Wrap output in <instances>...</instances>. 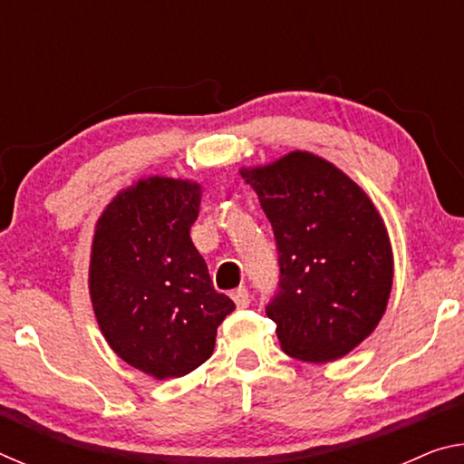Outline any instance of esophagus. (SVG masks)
Here are the masks:
<instances>
[{
	"mask_svg": "<svg viewBox=\"0 0 464 464\" xmlns=\"http://www.w3.org/2000/svg\"><path fill=\"white\" fill-rule=\"evenodd\" d=\"M231 298L235 301V304H237V309H247L249 307V293H247V288L246 286H239V288H235L233 293H231Z\"/></svg>",
	"mask_w": 464,
	"mask_h": 464,
	"instance_id": "esophagus-1",
	"label": "esophagus"
}]
</instances>
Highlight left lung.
Masks as SVG:
<instances>
[{"label":"left lung","instance_id":"obj_1","mask_svg":"<svg viewBox=\"0 0 464 464\" xmlns=\"http://www.w3.org/2000/svg\"><path fill=\"white\" fill-rule=\"evenodd\" d=\"M239 174L276 239L280 290L266 313L280 348L315 364L350 354L379 325L392 288L381 213L354 179L309 151Z\"/></svg>","mask_w":464,"mask_h":464}]
</instances>
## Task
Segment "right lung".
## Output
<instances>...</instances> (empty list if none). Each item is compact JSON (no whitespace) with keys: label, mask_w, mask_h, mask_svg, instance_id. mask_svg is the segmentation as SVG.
Masks as SVG:
<instances>
[{"label":"right lung","mask_w":464,"mask_h":464,"mask_svg":"<svg viewBox=\"0 0 464 464\" xmlns=\"http://www.w3.org/2000/svg\"><path fill=\"white\" fill-rule=\"evenodd\" d=\"M202 186L140 178L110 200L93 229L90 298L116 356L157 381L207 362L235 303L217 293L190 229Z\"/></svg>","instance_id":"add662e5"}]
</instances>
